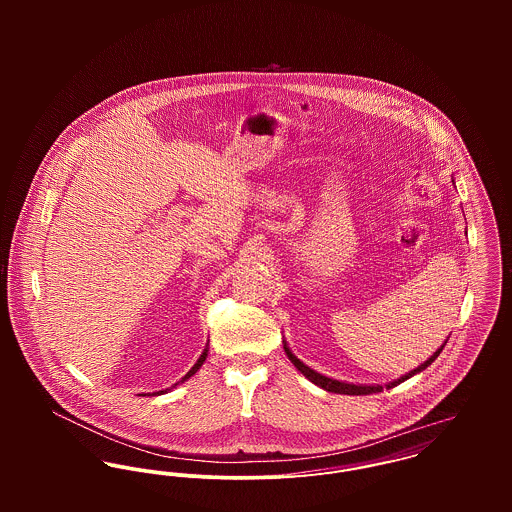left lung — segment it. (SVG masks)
Wrapping results in <instances>:
<instances>
[{
    "label": "left lung",
    "mask_w": 512,
    "mask_h": 512,
    "mask_svg": "<svg viewBox=\"0 0 512 512\" xmlns=\"http://www.w3.org/2000/svg\"><path fill=\"white\" fill-rule=\"evenodd\" d=\"M284 349H286V355L290 357V361H292L293 365L297 370H301L303 372V376H307L311 382H315L317 386H321L323 390H327V392H337V394H351V396H363V394H372V392H380L382 388H392V386H396V384H400V382H404V380H408L410 376H414L416 372H420V370H424L426 366L432 365L436 359H438L439 353H441V349H443V345H441V349H438L424 365L418 366V368H414V370H410L408 374H404V376H400L398 380H394V382H390V384H384V386H359V384H347V382H339V380H333V378H327V376H323V374H319V372H315V370H311L309 366L303 365L299 359H295L292 355V351L288 349V345H284Z\"/></svg>",
    "instance_id": "1"
}]
</instances>
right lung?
Returning <instances> with one entry per match:
<instances>
[{
    "instance_id": "right-lung-1",
    "label": "right lung",
    "mask_w": 512,
    "mask_h": 512,
    "mask_svg": "<svg viewBox=\"0 0 512 512\" xmlns=\"http://www.w3.org/2000/svg\"><path fill=\"white\" fill-rule=\"evenodd\" d=\"M205 359H207V349H205V351H203V355H201V357H199V361H197V363H195V366H193V368H191V370H189V372H187V374H185V378H183V380H187V378H189V376H193V374H195V372H197V370H199V368H201V365H203V363H205ZM161 392H163V390H161Z\"/></svg>"
}]
</instances>
